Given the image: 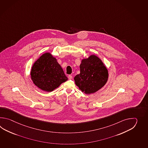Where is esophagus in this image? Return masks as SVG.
<instances>
[{"instance_id":"obj_1","label":"esophagus","mask_w":148,"mask_h":148,"mask_svg":"<svg viewBox=\"0 0 148 148\" xmlns=\"http://www.w3.org/2000/svg\"><path fill=\"white\" fill-rule=\"evenodd\" d=\"M73 75H68V79H73Z\"/></svg>"}]
</instances>
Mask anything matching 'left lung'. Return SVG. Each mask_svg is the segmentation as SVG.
<instances>
[{
    "label": "left lung",
    "mask_w": 148,
    "mask_h": 148,
    "mask_svg": "<svg viewBox=\"0 0 148 148\" xmlns=\"http://www.w3.org/2000/svg\"><path fill=\"white\" fill-rule=\"evenodd\" d=\"M80 73L74 78L75 85L86 94H94L107 82L108 71L101 59L95 54L83 59Z\"/></svg>",
    "instance_id": "8db88e82"
}]
</instances>
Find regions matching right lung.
Here are the masks:
<instances>
[{
  "instance_id": "1",
  "label": "right lung",
  "mask_w": 148,
  "mask_h": 148,
  "mask_svg": "<svg viewBox=\"0 0 148 148\" xmlns=\"http://www.w3.org/2000/svg\"><path fill=\"white\" fill-rule=\"evenodd\" d=\"M32 80L43 91L51 92L68 80L57 59L50 52H45L35 61L31 71Z\"/></svg>"
}]
</instances>
